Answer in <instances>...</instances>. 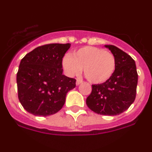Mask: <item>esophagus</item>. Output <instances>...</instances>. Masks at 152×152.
<instances>
[{"label": "esophagus", "mask_w": 152, "mask_h": 152, "mask_svg": "<svg viewBox=\"0 0 152 152\" xmlns=\"http://www.w3.org/2000/svg\"><path fill=\"white\" fill-rule=\"evenodd\" d=\"M83 83L82 80H80V79H77V80H76V85H77V86H79V85H80V83Z\"/></svg>", "instance_id": "esophagus-1"}]
</instances>
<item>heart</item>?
<instances>
[{
    "label": "heart",
    "mask_w": 152,
    "mask_h": 152,
    "mask_svg": "<svg viewBox=\"0 0 152 152\" xmlns=\"http://www.w3.org/2000/svg\"><path fill=\"white\" fill-rule=\"evenodd\" d=\"M116 58L111 52L94 46H85L66 55L62 66L69 76L78 75L84 70L89 81L94 83H104L111 78L116 69Z\"/></svg>",
    "instance_id": "b5f03b06"
}]
</instances>
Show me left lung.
<instances>
[{"label":"left lung","mask_w":152,"mask_h":152,"mask_svg":"<svg viewBox=\"0 0 152 152\" xmlns=\"http://www.w3.org/2000/svg\"><path fill=\"white\" fill-rule=\"evenodd\" d=\"M105 47L115 56V72L107 82L92 85L86 105L98 114L118 115L134 101L138 76L134 60L129 55L112 45Z\"/></svg>","instance_id":"8db88e82"}]
</instances>
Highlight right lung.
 <instances>
[{
	"label": "right lung",
	"instance_id": "obj_1",
	"mask_svg": "<svg viewBox=\"0 0 152 152\" xmlns=\"http://www.w3.org/2000/svg\"><path fill=\"white\" fill-rule=\"evenodd\" d=\"M71 45L48 44L37 47L21 59L17 73L18 99L28 113L52 115L59 111L76 80L62 74V58Z\"/></svg>",
	"mask_w": 152,
	"mask_h": 152
}]
</instances>
